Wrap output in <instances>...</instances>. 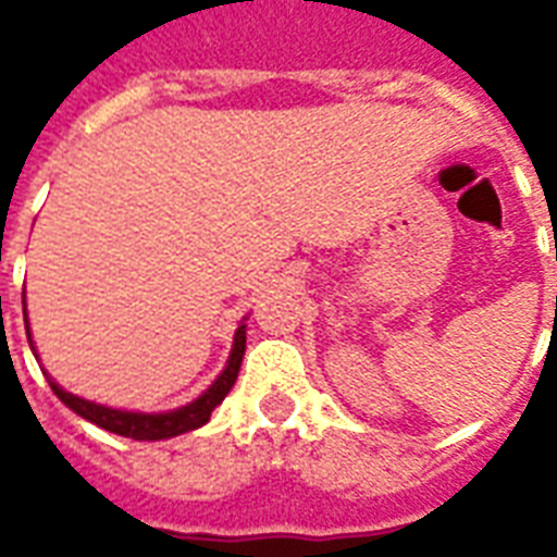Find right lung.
<instances>
[{
  "label": "right lung",
  "instance_id": "obj_1",
  "mask_svg": "<svg viewBox=\"0 0 557 557\" xmlns=\"http://www.w3.org/2000/svg\"><path fill=\"white\" fill-rule=\"evenodd\" d=\"M26 298V292H23ZM26 307V304H23ZM23 319H26V310H23ZM26 334H29V319H26ZM32 346V334H29ZM35 349V346H32ZM244 349H247V325H242L235 331V339H232L230 361L223 367V373L214 379V385L208 387L202 397H196L194 403H187L182 409L172 411H158V414H146V411H125V409H110V406H98L91 399H83L77 394H67L65 387L55 385L53 379L47 375V382L53 387V394L67 409L77 411L79 418L91 420L95 426H101L107 432H115V435H125V438H137V442H160V438H175L182 432L199 430L202 423H208L211 411L218 409L223 397L230 394L235 379H238V370H242ZM38 358V355H35Z\"/></svg>",
  "mask_w": 557,
  "mask_h": 557
}]
</instances>
